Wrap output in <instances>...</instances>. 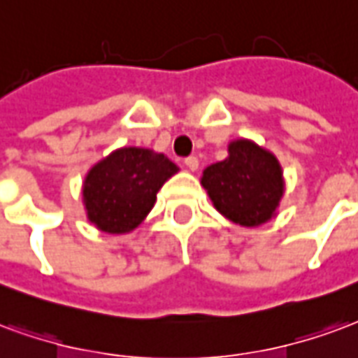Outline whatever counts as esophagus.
<instances>
[{
    "label": "esophagus",
    "mask_w": 358,
    "mask_h": 358,
    "mask_svg": "<svg viewBox=\"0 0 358 358\" xmlns=\"http://www.w3.org/2000/svg\"><path fill=\"white\" fill-rule=\"evenodd\" d=\"M185 166L190 169V171H196L198 169V158L196 156H189V158H185Z\"/></svg>",
    "instance_id": "34e87169"
}]
</instances>
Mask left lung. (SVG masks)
Returning <instances> with one entry per match:
<instances>
[{
    "instance_id": "1",
    "label": "left lung",
    "mask_w": 358,
    "mask_h": 358,
    "mask_svg": "<svg viewBox=\"0 0 358 358\" xmlns=\"http://www.w3.org/2000/svg\"><path fill=\"white\" fill-rule=\"evenodd\" d=\"M202 185L227 219L257 227L275 215L284 182L278 162L250 141H234L223 162L204 169Z\"/></svg>"
}]
</instances>
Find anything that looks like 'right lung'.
<instances>
[{
    "label": "right lung",
    "instance_id": "1",
    "mask_svg": "<svg viewBox=\"0 0 358 358\" xmlns=\"http://www.w3.org/2000/svg\"><path fill=\"white\" fill-rule=\"evenodd\" d=\"M177 166L148 148H120L91 168L83 182V200L91 223L112 234L129 233L156 202V192Z\"/></svg>",
    "mask_w": 358,
    "mask_h": 358
}]
</instances>
